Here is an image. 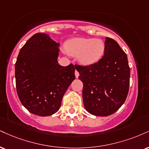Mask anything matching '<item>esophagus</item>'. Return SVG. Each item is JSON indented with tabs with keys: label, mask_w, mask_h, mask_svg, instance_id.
I'll return each mask as SVG.
<instances>
[{
	"label": "esophagus",
	"mask_w": 149,
	"mask_h": 149,
	"mask_svg": "<svg viewBox=\"0 0 149 149\" xmlns=\"http://www.w3.org/2000/svg\"><path fill=\"white\" fill-rule=\"evenodd\" d=\"M75 76H76V78H78V76H79V73H78V71H77V70L75 71Z\"/></svg>",
	"instance_id": "obj_1"
}]
</instances>
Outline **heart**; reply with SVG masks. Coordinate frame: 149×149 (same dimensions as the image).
<instances>
[{
	"instance_id": "obj_1",
	"label": "heart",
	"mask_w": 149,
	"mask_h": 149,
	"mask_svg": "<svg viewBox=\"0 0 149 149\" xmlns=\"http://www.w3.org/2000/svg\"><path fill=\"white\" fill-rule=\"evenodd\" d=\"M65 49L69 54L78 55V60L82 64L88 65L101 58L105 46L101 39L74 38L66 43Z\"/></svg>"
}]
</instances>
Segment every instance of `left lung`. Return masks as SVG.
<instances>
[{
	"label": "left lung",
	"instance_id": "obj_1",
	"mask_svg": "<svg viewBox=\"0 0 149 149\" xmlns=\"http://www.w3.org/2000/svg\"><path fill=\"white\" fill-rule=\"evenodd\" d=\"M104 55L91 65H75L83 83L82 98L91 114L106 116L124 103L130 85V67L125 52L114 39L106 37Z\"/></svg>",
	"mask_w": 149,
	"mask_h": 149
}]
</instances>
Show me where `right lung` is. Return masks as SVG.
<instances>
[{
    "label": "right lung",
    "mask_w": 149,
    "mask_h": 149,
    "mask_svg": "<svg viewBox=\"0 0 149 149\" xmlns=\"http://www.w3.org/2000/svg\"><path fill=\"white\" fill-rule=\"evenodd\" d=\"M60 44L38 33L21 48L15 64L17 92L30 112L47 116L59 110L64 94L75 80L73 64L57 62Z\"/></svg>",
    "instance_id": "right-lung-1"
}]
</instances>
